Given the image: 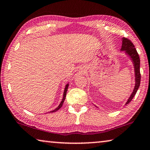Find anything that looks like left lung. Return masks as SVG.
<instances>
[{"label": "left lung", "mask_w": 150, "mask_h": 150, "mask_svg": "<svg viewBox=\"0 0 150 150\" xmlns=\"http://www.w3.org/2000/svg\"><path fill=\"white\" fill-rule=\"evenodd\" d=\"M122 45L121 48V51H124L125 54L127 55L130 58V60L132 61L134 68L135 73V86L134 89L133 90V92L131 94L127 101L125 103V105H127L134 98L135 93H137V89H139L140 85V81H141V75H140V60L139 57V54L135 49L134 44L132 41L126 38H122Z\"/></svg>", "instance_id": "left-lung-1"}]
</instances>
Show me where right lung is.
Listing matches in <instances>:
<instances>
[{
  "mask_svg": "<svg viewBox=\"0 0 150 150\" xmlns=\"http://www.w3.org/2000/svg\"><path fill=\"white\" fill-rule=\"evenodd\" d=\"M69 83H68L67 84H66L65 85V89H64V92H63V99H62V101H61V102L60 103V104H59V106L56 109H54V110L50 111V113H53V112H55V111H58L59 109H60L61 107H62L63 104L64 103V101H65V97H66V94H67V91L68 89V87H69Z\"/></svg>",
  "mask_w": 150,
  "mask_h": 150,
  "instance_id": "obj_1",
  "label": "right lung"
}]
</instances>
